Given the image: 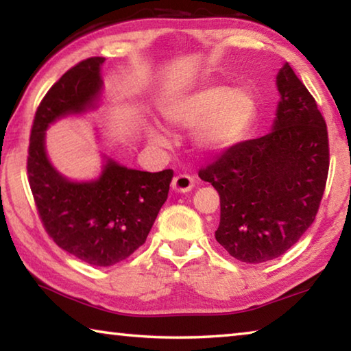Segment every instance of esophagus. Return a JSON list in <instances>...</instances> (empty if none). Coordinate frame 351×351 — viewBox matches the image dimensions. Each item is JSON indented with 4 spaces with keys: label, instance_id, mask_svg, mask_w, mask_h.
Here are the masks:
<instances>
[{
    "label": "esophagus",
    "instance_id": "obj_1",
    "mask_svg": "<svg viewBox=\"0 0 351 351\" xmlns=\"http://www.w3.org/2000/svg\"><path fill=\"white\" fill-rule=\"evenodd\" d=\"M193 184H195V181H193V178L191 175H178L173 178V181H171V187H173V191L182 192V193L192 191Z\"/></svg>",
    "mask_w": 351,
    "mask_h": 351
}]
</instances>
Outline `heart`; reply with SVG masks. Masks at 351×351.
<instances>
[{
    "mask_svg": "<svg viewBox=\"0 0 351 351\" xmlns=\"http://www.w3.org/2000/svg\"><path fill=\"white\" fill-rule=\"evenodd\" d=\"M254 115L250 93L241 88L226 92L225 87H206L178 99L165 110V119L176 126H195L197 143L206 152H221L248 130ZM154 141H162L153 132Z\"/></svg>",
    "mask_w": 351,
    "mask_h": 351,
    "instance_id": "obj_1",
    "label": "heart"
}]
</instances>
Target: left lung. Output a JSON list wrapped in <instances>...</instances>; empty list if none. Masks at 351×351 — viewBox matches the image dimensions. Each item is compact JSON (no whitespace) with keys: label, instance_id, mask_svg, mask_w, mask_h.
Wrapping results in <instances>:
<instances>
[{"label":"left lung","instance_id":"obj_1","mask_svg":"<svg viewBox=\"0 0 351 351\" xmlns=\"http://www.w3.org/2000/svg\"><path fill=\"white\" fill-rule=\"evenodd\" d=\"M276 86L274 130L236 143L198 171L220 195L217 242L247 264L280 258L298 242L319 213L330 169L324 115L287 62Z\"/></svg>","mask_w":351,"mask_h":351}]
</instances>
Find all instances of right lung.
<instances>
[{"label":"right lung","mask_w":351,"mask_h":351,"mask_svg":"<svg viewBox=\"0 0 351 351\" xmlns=\"http://www.w3.org/2000/svg\"><path fill=\"white\" fill-rule=\"evenodd\" d=\"M104 58L71 66L47 92L32 120L27 181L48 236L75 258L95 267L121 263L142 247L167 197L173 170H131L108 160L97 181L73 182L53 169L45 130L59 117L93 108Z\"/></svg>","instance_id":"1"}]
</instances>
